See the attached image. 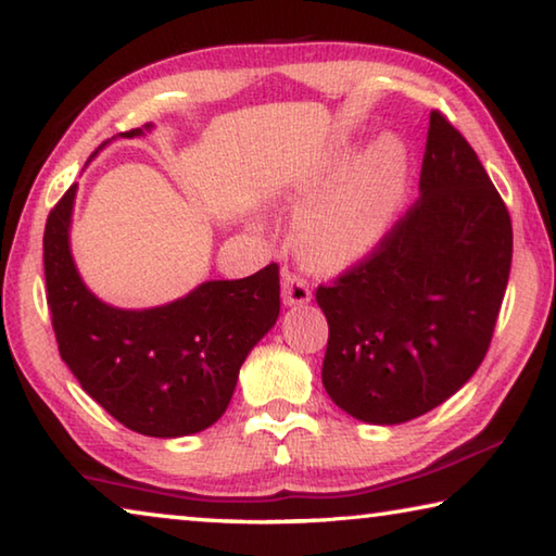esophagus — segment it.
Here are the masks:
<instances>
[{"instance_id": "obj_1", "label": "esophagus", "mask_w": 556, "mask_h": 556, "mask_svg": "<svg viewBox=\"0 0 556 556\" xmlns=\"http://www.w3.org/2000/svg\"><path fill=\"white\" fill-rule=\"evenodd\" d=\"M281 299H285L287 306H299V304H306L308 299H312V289H308V285L304 279H301L299 275H294V271H285L281 275Z\"/></svg>"}]
</instances>
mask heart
Instances as JSON below:
<instances>
[{"mask_svg":"<svg viewBox=\"0 0 556 556\" xmlns=\"http://www.w3.org/2000/svg\"><path fill=\"white\" fill-rule=\"evenodd\" d=\"M351 152L338 149L308 174L304 191H318L296 218V248L318 269L351 267L378 248L392 228L409 156L397 137L384 135L348 164Z\"/></svg>","mask_w":556,"mask_h":556,"instance_id":"1","label":"heart"}]
</instances>
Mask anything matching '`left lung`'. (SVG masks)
<instances>
[{
	"label": "left lung",
	"instance_id": "obj_1",
	"mask_svg": "<svg viewBox=\"0 0 556 556\" xmlns=\"http://www.w3.org/2000/svg\"><path fill=\"white\" fill-rule=\"evenodd\" d=\"M510 262L501 193L466 137L431 110L419 199L368 257L316 289L328 397L370 425L439 407L483 363Z\"/></svg>",
	"mask_w": 556,
	"mask_h": 556
}]
</instances>
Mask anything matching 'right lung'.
Instances as JSON below:
<instances>
[{"label": "right lung", "instance_id": "right-lung-1", "mask_svg": "<svg viewBox=\"0 0 556 556\" xmlns=\"http://www.w3.org/2000/svg\"><path fill=\"white\" fill-rule=\"evenodd\" d=\"M139 135L142 129L122 131ZM73 199L75 184L43 230L46 301L63 363L102 409L137 434L174 439L208 429L228 409L244 357L277 321L279 265L244 279L205 281L144 312L108 306L73 265Z\"/></svg>", "mask_w": 556, "mask_h": 556}]
</instances>
